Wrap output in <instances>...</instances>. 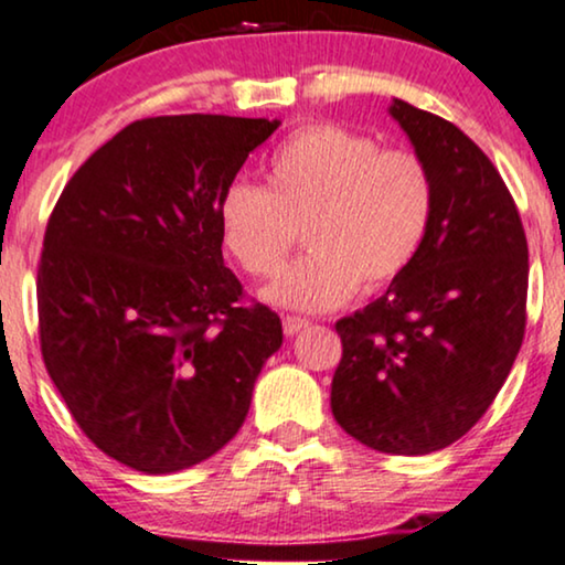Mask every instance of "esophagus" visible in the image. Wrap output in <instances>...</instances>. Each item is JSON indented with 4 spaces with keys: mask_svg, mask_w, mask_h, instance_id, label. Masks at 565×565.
<instances>
[{
    "mask_svg": "<svg viewBox=\"0 0 565 565\" xmlns=\"http://www.w3.org/2000/svg\"><path fill=\"white\" fill-rule=\"evenodd\" d=\"M309 324H311L309 319H303V317H296V313H288V317H282V329H285V334H288V337L298 334L300 329H306V327H309Z\"/></svg>",
    "mask_w": 565,
    "mask_h": 565,
    "instance_id": "1",
    "label": "esophagus"
}]
</instances>
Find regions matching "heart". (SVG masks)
<instances>
[{
  "mask_svg": "<svg viewBox=\"0 0 565 565\" xmlns=\"http://www.w3.org/2000/svg\"><path fill=\"white\" fill-rule=\"evenodd\" d=\"M436 189L426 160L381 150L379 139L321 121L280 142L267 163V186L236 179L220 196L228 252L254 277H273L296 246L309 252L269 285L267 298L324 311L405 273L426 238Z\"/></svg>",
  "mask_w": 565,
  "mask_h": 565,
  "instance_id": "b5f03b06",
  "label": "heart"
}]
</instances>
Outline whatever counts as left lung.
Wrapping results in <instances>:
<instances>
[{
	"label": "left lung",
	"mask_w": 565,
	"mask_h": 565,
	"mask_svg": "<svg viewBox=\"0 0 565 565\" xmlns=\"http://www.w3.org/2000/svg\"><path fill=\"white\" fill-rule=\"evenodd\" d=\"M392 116L434 175L415 259L381 298L334 324L332 413L384 454H430L493 405L526 329L530 254L498 168L441 116L394 100Z\"/></svg>",
	"instance_id": "left-lung-1"
}]
</instances>
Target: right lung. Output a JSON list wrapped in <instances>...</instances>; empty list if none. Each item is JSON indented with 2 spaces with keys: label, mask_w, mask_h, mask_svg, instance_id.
Instances as JSON below:
<instances>
[{
  "label": "right lung",
  "mask_w": 565,
  "mask_h": 565,
  "mask_svg": "<svg viewBox=\"0 0 565 565\" xmlns=\"http://www.w3.org/2000/svg\"><path fill=\"white\" fill-rule=\"evenodd\" d=\"M280 121H131L67 181L39 262L41 355L83 434L137 472L200 465L244 426L280 317L223 265L220 196Z\"/></svg>",
  "instance_id": "1"
}]
</instances>
